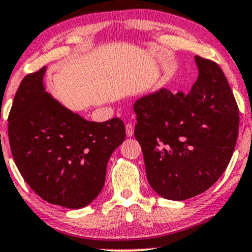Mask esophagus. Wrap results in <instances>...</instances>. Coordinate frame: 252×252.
<instances>
[{
    "instance_id": "esophagus-1",
    "label": "esophagus",
    "mask_w": 252,
    "mask_h": 252,
    "mask_svg": "<svg viewBox=\"0 0 252 252\" xmlns=\"http://www.w3.org/2000/svg\"><path fill=\"white\" fill-rule=\"evenodd\" d=\"M126 136H128V137L133 136V126L131 123H128L126 126Z\"/></svg>"
}]
</instances>
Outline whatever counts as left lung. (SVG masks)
Instances as JSON below:
<instances>
[{
	"label": "left lung",
	"mask_w": 252,
	"mask_h": 252,
	"mask_svg": "<svg viewBox=\"0 0 252 252\" xmlns=\"http://www.w3.org/2000/svg\"><path fill=\"white\" fill-rule=\"evenodd\" d=\"M199 75L189 93L167 89L137 100L135 137L158 194L184 200L226 170L239 136V107L219 65L194 56Z\"/></svg>",
	"instance_id": "1"
}]
</instances>
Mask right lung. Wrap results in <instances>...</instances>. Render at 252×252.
<instances>
[{"label": "right lung", "mask_w": 252, "mask_h": 252, "mask_svg": "<svg viewBox=\"0 0 252 252\" xmlns=\"http://www.w3.org/2000/svg\"><path fill=\"white\" fill-rule=\"evenodd\" d=\"M46 66L29 73L8 116L12 158L30 188L54 205L82 209L102 190L110 156L126 138L121 119L90 122L45 92Z\"/></svg>", "instance_id": "obj_1"}]
</instances>
